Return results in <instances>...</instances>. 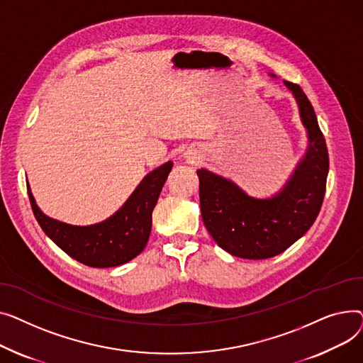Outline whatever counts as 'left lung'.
<instances>
[{
  "label": "left lung",
  "instance_id": "obj_1",
  "mask_svg": "<svg viewBox=\"0 0 363 363\" xmlns=\"http://www.w3.org/2000/svg\"><path fill=\"white\" fill-rule=\"evenodd\" d=\"M284 84L299 104L309 146L279 194L257 199L205 168L196 172L203 224L233 257L267 259L284 252L311 228L324 201L330 167L324 135L302 88L286 80Z\"/></svg>",
  "mask_w": 363,
  "mask_h": 363
}]
</instances>
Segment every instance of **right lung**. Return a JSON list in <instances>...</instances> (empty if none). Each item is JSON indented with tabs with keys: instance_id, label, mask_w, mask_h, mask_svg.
<instances>
[{
	"instance_id": "1",
	"label": "right lung",
	"mask_w": 363,
	"mask_h": 363,
	"mask_svg": "<svg viewBox=\"0 0 363 363\" xmlns=\"http://www.w3.org/2000/svg\"><path fill=\"white\" fill-rule=\"evenodd\" d=\"M168 161L145 179L114 216L94 225H72L47 217L28 187L35 218L47 236L73 259L94 268L118 267L145 249L152 227V211L172 172Z\"/></svg>"
}]
</instances>
